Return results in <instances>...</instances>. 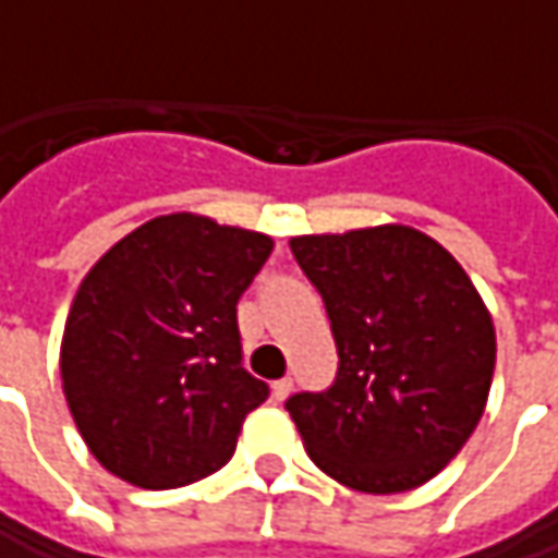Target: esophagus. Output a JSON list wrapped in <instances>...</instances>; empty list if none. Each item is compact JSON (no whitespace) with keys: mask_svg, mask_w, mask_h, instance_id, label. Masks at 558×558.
Instances as JSON below:
<instances>
[{"mask_svg":"<svg viewBox=\"0 0 558 558\" xmlns=\"http://www.w3.org/2000/svg\"><path fill=\"white\" fill-rule=\"evenodd\" d=\"M271 393H275V400L283 402L290 393H293V377H280L271 384Z\"/></svg>","mask_w":558,"mask_h":558,"instance_id":"esophagus-1","label":"esophagus"}]
</instances>
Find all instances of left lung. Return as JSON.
<instances>
[{
	"label": "left lung",
	"mask_w": 558,
	"mask_h": 558,
	"mask_svg": "<svg viewBox=\"0 0 558 558\" xmlns=\"http://www.w3.org/2000/svg\"><path fill=\"white\" fill-rule=\"evenodd\" d=\"M322 293L337 377L287 412L312 462L362 494L422 487L484 415L497 333L472 278L427 233L380 225L290 240Z\"/></svg>",
	"instance_id": "left-lung-1"
}]
</instances>
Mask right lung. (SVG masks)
Segmentation results:
<instances>
[{
  "label": "right lung",
  "mask_w": 558,
  "mask_h": 558,
  "mask_svg": "<svg viewBox=\"0 0 558 558\" xmlns=\"http://www.w3.org/2000/svg\"><path fill=\"white\" fill-rule=\"evenodd\" d=\"M271 236L161 215L118 240L81 283L61 337V387L114 477L171 490L218 472L268 384L243 368L236 303Z\"/></svg>",
  "instance_id": "right-lung-1"
}]
</instances>
